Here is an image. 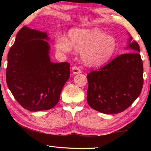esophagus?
Segmentation results:
<instances>
[{
	"label": "esophagus",
	"mask_w": 151,
	"mask_h": 151,
	"mask_svg": "<svg viewBox=\"0 0 151 151\" xmlns=\"http://www.w3.org/2000/svg\"><path fill=\"white\" fill-rule=\"evenodd\" d=\"M71 70H72V73L73 74H74V75H76V74H80L81 73V70L78 67H77V66H73L72 69H71Z\"/></svg>",
	"instance_id": "obj_1"
}]
</instances>
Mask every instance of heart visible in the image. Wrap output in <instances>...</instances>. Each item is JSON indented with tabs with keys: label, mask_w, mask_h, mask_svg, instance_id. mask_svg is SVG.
Here are the masks:
<instances>
[{
	"label": "heart",
	"mask_w": 151,
	"mask_h": 151,
	"mask_svg": "<svg viewBox=\"0 0 151 151\" xmlns=\"http://www.w3.org/2000/svg\"><path fill=\"white\" fill-rule=\"evenodd\" d=\"M57 50L70 53L73 48L81 52L83 63L91 67H99L114 55L117 48L115 38L105 34L97 28L73 29L69 32L68 39L60 36L55 40Z\"/></svg>",
	"instance_id": "obj_1"
}]
</instances>
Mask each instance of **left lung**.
I'll list each match as a JSON object with an SVG mask.
<instances>
[{
    "label": "left lung",
    "mask_w": 151,
    "mask_h": 151,
    "mask_svg": "<svg viewBox=\"0 0 151 151\" xmlns=\"http://www.w3.org/2000/svg\"><path fill=\"white\" fill-rule=\"evenodd\" d=\"M126 50L98 70L87 75L88 104L102 113L114 114L126 110L141 93L143 65L140 47L129 33Z\"/></svg>",
    "instance_id": "1"
}]
</instances>
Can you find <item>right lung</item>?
Listing matches in <instances>:
<instances>
[{
    "instance_id": "1",
    "label": "right lung",
    "mask_w": 151,
    "mask_h": 151,
    "mask_svg": "<svg viewBox=\"0 0 151 151\" xmlns=\"http://www.w3.org/2000/svg\"><path fill=\"white\" fill-rule=\"evenodd\" d=\"M47 32L24 27L8 54L6 83L17 101L30 111H46L59 101L70 77V64L50 58Z\"/></svg>"
}]
</instances>
